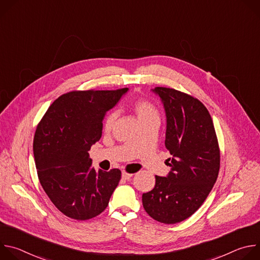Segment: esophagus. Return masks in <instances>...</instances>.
<instances>
[{"mask_svg": "<svg viewBox=\"0 0 260 260\" xmlns=\"http://www.w3.org/2000/svg\"><path fill=\"white\" fill-rule=\"evenodd\" d=\"M133 177V174H129V173H126V172H122V178L125 179V180H128Z\"/></svg>", "mask_w": 260, "mask_h": 260, "instance_id": "obj_1", "label": "esophagus"}]
</instances>
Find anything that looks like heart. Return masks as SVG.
<instances>
[{"instance_id":"1","label":"heart","mask_w":260,"mask_h":260,"mask_svg":"<svg viewBox=\"0 0 260 260\" xmlns=\"http://www.w3.org/2000/svg\"><path fill=\"white\" fill-rule=\"evenodd\" d=\"M132 110L137 116L139 123L149 120V119H158V111L150 102L145 100H137L132 104ZM117 119V114L115 112H110L104 119V129L110 132L113 128Z\"/></svg>"}]
</instances>
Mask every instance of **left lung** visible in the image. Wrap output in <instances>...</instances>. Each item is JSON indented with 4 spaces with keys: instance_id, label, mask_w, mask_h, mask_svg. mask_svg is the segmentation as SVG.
I'll use <instances>...</instances> for the list:
<instances>
[{
    "instance_id": "obj_1",
    "label": "left lung",
    "mask_w": 260,
    "mask_h": 260,
    "mask_svg": "<svg viewBox=\"0 0 260 260\" xmlns=\"http://www.w3.org/2000/svg\"><path fill=\"white\" fill-rule=\"evenodd\" d=\"M152 91L165 108L171 171L155 176L154 188L143 193L142 202L154 220L175 224L190 217L209 196L218 177L220 151L211 115L198 99L167 87Z\"/></svg>"
}]
</instances>
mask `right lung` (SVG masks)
I'll return each instance as SVG.
<instances>
[{"instance_id": "add662e5", "label": "right lung", "mask_w": 260, "mask_h": 260, "mask_svg": "<svg viewBox=\"0 0 260 260\" xmlns=\"http://www.w3.org/2000/svg\"><path fill=\"white\" fill-rule=\"evenodd\" d=\"M127 90L68 92L51 104L37 126L32 149L40 183L53 205L72 219L100 215L120 181L118 169L91 168L88 151L102 137L106 113Z\"/></svg>"}]
</instances>
